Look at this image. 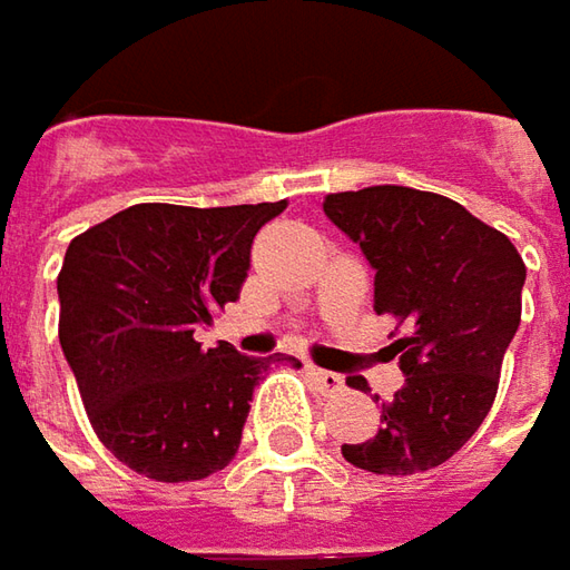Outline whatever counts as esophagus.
<instances>
[{"label":"esophagus","mask_w":570,"mask_h":570,"mask_svg":"<svg viewBox=\"0 0 570 570\" xmlns=\"http://www.w3.org/2000/svg\"><path fill=\"white\" fill-rule=\"evenodd\" d=\"M309 376L315 380V385L322 389V392H341L344 389V376L341 373H334V370H318V366H309Z\"/></svg>","instance_id":"esophagus-1"}]
</instances>
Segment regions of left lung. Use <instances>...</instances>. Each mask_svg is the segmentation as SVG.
<instances>
[{
    "mask_svg": "<svg viewBox=\"0 0 570 570\" xmlns=\"http://www.w3.org/2000/svg\"><path fill=\"white\" fill-rule=\"evenodd\" d=\"M322 210L376 271L373 309L409 325V337L392 344L405 385L383 402V428L363 443H344L341 453L376 475L428 472L491 411L520 328L523 258L504 233L431 190H344L328 194Z\"/></svg>",
    "mask_w": 570,
    "mask_h": 570,
    "instance_id": "left-lung-1",
    "label": "left lung"
}]
</instances>
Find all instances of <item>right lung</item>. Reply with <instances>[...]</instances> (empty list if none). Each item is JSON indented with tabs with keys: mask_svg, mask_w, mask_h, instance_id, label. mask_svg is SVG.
<instances>
[{
	"mask_svg": "<svg viewBox=\"0 0 570 570\" xmlns=\"http://www.w3.org/2000/svg\"><path fill=\"white\" fill-rule=\"evenodd\" d=\"M277 204H137L69 242L60 347L98 440L156 482H197L242 443L252 392L284 354L248 357L194 334L236 303Z\"/></svg>",
	"mask_w": 570,
	"mask_h": 570,
	"instance_id": "add662e5",
	"label": "right lung"
}]
</instances>
